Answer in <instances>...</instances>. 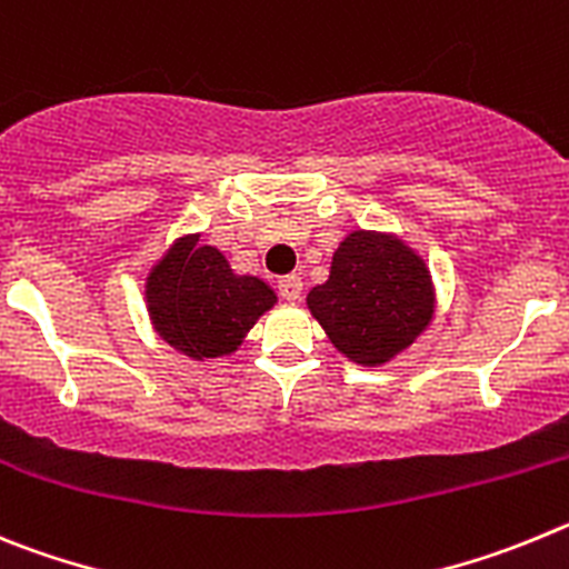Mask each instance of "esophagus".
Instances as JSON below:
<instances>
[{
  "label": "esophagus",
  "instance_id": "34e87169",
  "mask_svg": "<svg viewBox=\"0 0 569 569\" xmlns=\"http://www.w3.org/2000/svg\"><path fill=\"white\" fill-rule=\"evenodd\" d=\"M278 291L283 300L295 303V300H300V295H303V280L297 278V274H286V278L278 280Z\"/></svg>",
  "mask_w": 569,
  "mask_h": 569
}]
</instances>
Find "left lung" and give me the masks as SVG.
<instances>
[{
	"label": "left lung",
	"instance_id": "obj_1",
	"mask_svg": "<svg viewBox=\"0 0 569 569\" xmlns=\"http://www.w3.org/2000/svg\"><path fill=\"white\" fill-rule=\"evenodd\" d=\"M306 306L340 355L377 368L431 326L437 289L422 254L406 240L355 229L335 249L329 280L309 291Z\"/></svg>",
	"mask_w": 569,
	"mask_h": 569
}]
</instances>
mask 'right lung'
<instances>
[{"label":"right lung","mask_w":569,"mask_h":569,"mask_svg":"<svg viewBox=\"0 0 569 569\" xmlns=\"http://www.w3.org/2000/svg\"><path fill=\"white\" fill-rule=\"evenodd\" d=\"M144 300L158 337L178 355L203 362L234 355L278 295L254 274H234L221 249L181 234L152 263Z\"/></svg>","instance_id":"obj_1"}]
</instances>
